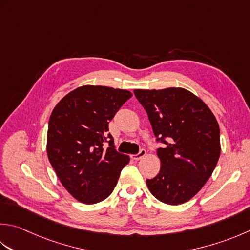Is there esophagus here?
<instances>
[{
  "instance_id": "1",
  "label": "esophagus",
  "mask_w": 250,
  "mask_h": 250,
  "mask_svg": "<svg viewBox=\"0 0 250 250\" xmlns=\"http://www.w3.org/2000/svg\"><path fill=\"white\" fill-rule=\"evenodd\" d=\"M146 155V150L145 149H143L142 148L138 154H135V155H132V159H134V160H140V159H142L144 157V156Z\"/></svg>"
}]
</instances>
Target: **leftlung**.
<instances>
[{
    "instance_id": "left-lung-1",
    "label": "left lung",
    "mask_w": 250,
    "mask_h": 250,
    "mask_svg": "<svg viewBox=\"0 0 250 250\" xmlns=\"http://www.w3.org/2000/svg\"><path fill=\"white\" fill-rule=\"evenodd\" d=\"M147 112L161 167L146 180L150 193L168 205L187 203L211 177L220 157L216 117L196 95L181 87L134 90Z\"/></svg>"
}]
</instances>
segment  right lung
I'll return each mask as SVG.
<instances>
[{"label":"right lung","mask_w":250,"mask_h":250,"mask_svg":"<svg viewBox=\"0 0 250 250\" xmlns=\"http://www.w3.org/2000/svg\"><path fill=\"white\" fill-rule=\"evenodd\" d=\"M131 96L126 90L84 85L68 93L52 111L48 160L63 188L83 204L108 197L129 164V156L116 150L108 125Z\"/></svg>","instance_id":"right-lung-1"}]
</instances>
